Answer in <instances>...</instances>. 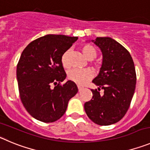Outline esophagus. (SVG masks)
<instances>
[{"instance_id": "obj_1", "label": "esophagus", "mask_w": 150, "mask_h": 150, "mask_svg": "<svg viewBox=\"0 0 150 150\" xmlns=\"http://www.w3.org/2000/svg\"><path fill=\"white\" fill-rule=\"evenodd\" d=\"M83 88H84L83 87H81V86H78V90H79V91H82L83 90Z\"/></svg>"}]
</instances>
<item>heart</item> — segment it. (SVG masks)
<instances>
[{
	"label": "heart",
	"instance_id": "1",
	"mask_svg": "<svg viewBox=\"0 0 150 150\" xmlns=\"http://www.w3.org/2000/svg\"><path fill=\"white\" fill-rule=\"evenodd\" d=\"M81 50L86 58L89 60L94 59L97 55V49L90 44H85L81 47ZM68 53L69 50L64 52L61 57V62L64 68L69 67L68 62ZM94 75V72L91 68L78 69L73 68L68 73V77L70 80L73 81L78 85H84Z\"/></svg>",
	"mask_w": 150,
	"mask_h": 150
}]
</instances>
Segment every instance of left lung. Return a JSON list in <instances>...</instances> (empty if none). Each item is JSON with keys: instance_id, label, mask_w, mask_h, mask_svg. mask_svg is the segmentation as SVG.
I'll use <instances>...</instances> for the list:
<instances>
[{"instance_id": "obj_1", "label": "left lung", "mask_w": 150, "mask_h": 150, "mask_svg": "<svg viewBox=\"0 0 150 150\" xmlns=\"http://www.w3.org/2000/svg\"><path fill=\"white\" fill-rule=\"evenodd\" d=\"M100 48L103 64L92 82L99 86L91 89L92 99L84 105L88 117L96 124H114L126 115L134 95L136 73L129 51L110 37H97L91 40ZM100 89L104 94L99 93Z\"/></svg>"}]
</instances>
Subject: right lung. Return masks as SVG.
<instances>
[{
    "instance_id": "obj_1",
    "label": "right lung",
    "mask_w": 150,
    "mask_h": 150,
    "mask_svg": "<svg viewBox=\"0 0 150 150\" xmlns=\"http://www.w3.org/2000/svg\"><path fill=\"white\" fill-rule=\"evenodd\" d=\"M77 39L50 34L30 42L22 52L16 71L19 94L24 108L36 120H59L77 93L72 81L60 84L66 78L61 57Z\"/></svg>"
}]
</instances>
